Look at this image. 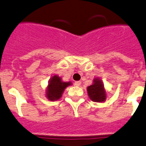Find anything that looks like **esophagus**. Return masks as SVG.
Segmentation results:
<instances>
[{"label": "esophagus", "mask_w": 146, "mask_h": 146, "mask_svg": "<svg viewBox=\"0 0 146 146\" xmlns=\"http://www.w3.org/2000/svg\"><path fill=\"white\" fill-rule=\"evenodd\" d=\"M80 84H81V82L80 81H76L74 83V85L76 86V87H79V86H80Z\"/></svg>", "instance_id": "1"}]
</instances>
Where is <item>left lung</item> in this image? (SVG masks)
Listing matches in <instances>:
<instances>
[{
  "instance_id": "left-lung-1",
  "label": "left lung",
  "mask_w": 146,
  "mask_h": 146,
  "mask_svg": "<svg viewBox=\"0 0 146 146\" xmlns=\"http://www.w3.org/2000/svg\"><path fill=\"white\" fill-rule=\"evenodd\" d=\"M87 94L90 100L94 102H104L107 98L106 90L102 80L100 78H94L93 84L87 87Z\"/></svg>"
}]
</instances>
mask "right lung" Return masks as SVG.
I'll use <instances>...</instances> for the list:
<instances>
[{
    "instance_id": "right-lung-1",
    "label": "right lung",
    "mask_w": 146,
    "mask_h": 146,
    "mask_svg": "<svg viewBox=\"0 0 146 146\" xmlns=\"http://www.w3.org/2000/svg\"><path fill=\"white\" fill-rule=\"evenodd\" d=\"M70 85H72L71 82H63L61 77L54 75L48 81L46 90V98L52 101L58 100L61 98L65 89Z\"/></svg>"
}]
</instances>
